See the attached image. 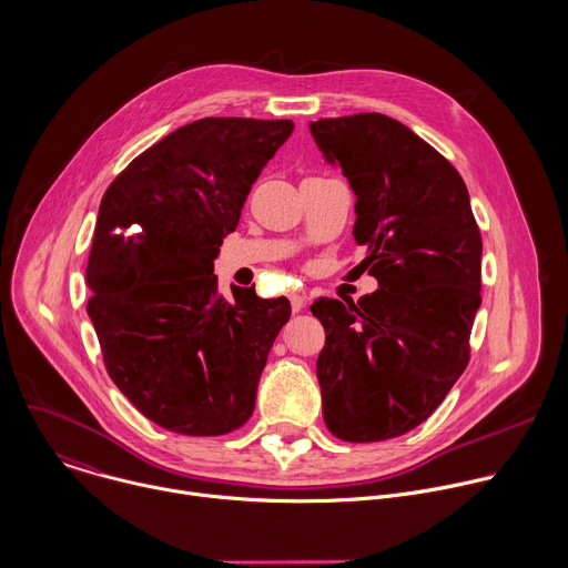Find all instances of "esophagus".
Masks as SVG:
<instances>
[{"label":"esophagus","mask_w":568,"mask_h":568,"mask_svg":"<svg viewBox=\"0 0 568 568\" xmlns=\"http://www.w3.org/2000/svg\"><path fill=\"white\" fill-rule=\"evenodd\" d=\"M290 301H292V310H294V312H301V310L305 307V296H303L301 292H294V294L290 296Z\"/></svg>","instance_id":"esophagus-1"}]
</instances>
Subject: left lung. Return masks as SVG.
<instances>
[{
  "instance_id": "left-lung-1",
  "label": "left lung",
  "mask_w": 568,
  "mask_h": 568,
  "mask_svg": "<svg viewBox=\"0 0 568 568\" xmlns=\"http://www.w3.org/2000/svg\"><path fill=\"white\" fill-rule=\"evenodd\" d=\"M316 146L356 194V265L379 290L318 298L316 358L327 430L352 444L384 442L424 424L470 358L481 303V234L459 171L384 113L321 118Z\"/></svg>"
}]
</instances>
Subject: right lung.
I'll list each match as a JSON object with an SVG mask.
<instances>
[{
	"instance_id": "add662e5",
	"label": "right lung",
	"mask_w": 568,
	"mask_h": 568,
	"mask_svg": "<svg viewBox=\"0 0 568 568\" xmlns=\"http://www.w3.org/2000/svg\"><path fill=\"white\" fill-rule=\"evenodd\" d=\"M292 120L203 118L142 151L109 184L91 243L87 312L120 393L189 437L241 428L292 307L232 287L214 258Z\"/></svg>"
}]
</instances>
